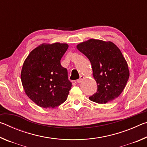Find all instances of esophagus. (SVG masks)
I'll list each match as a JSON object with an SVG mask.
<instances>
[{
    "label": "esophagus",
    "mask_w": 147,
    "mask_h": 147,
    "mask_svg": "<svg viewBox=\"0 0 147 147\" xmlns=\"http://www.w3.org/2000/svg\"><path fill=\"white\" fill-rule=\"evenodd\" d=\"M84 78V76H81L80 77V78L78 79V80H77V82L78 83H81L82 82V81L83 80V79Z\"/></svg>",
    "instance_id": "1"
}]
</instances>
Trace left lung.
Here are the masks:
<instances>
[{"label":"left lung","mask_w":147,"mask_h":147,"mask_svg":"<svg viewBox=\"0 0 147 147\" xmlns=\"http://www.w3.org/2000/svg\"><path fill=\"white\" fill-rule=\"evenodd\" d=\"M76 48L91 62L97 91L90 100L106 104L117 98L124 90L130 73L121 52L111 41L90 39L77 45Z\"/></svg>","instance_id":"1"}]
</instances>
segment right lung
Segmentation results:
<instances>
[{"mask_svg":"<svg viewBox=\"0 0 147 147\" xmlns=\"http://www.w3.org/2000/svg\"><path fill=\"white\" fill-rule=\"evenodd\" d=\"M68 47L66 43L41 44L24 62L21 73L24 90L41 108H54L67 98L72 84L60 60Z\"/></svg>","mask_w":147,"mask_h":147,"instance_id":"add662e5","label":"right lung"}]
</instances>
